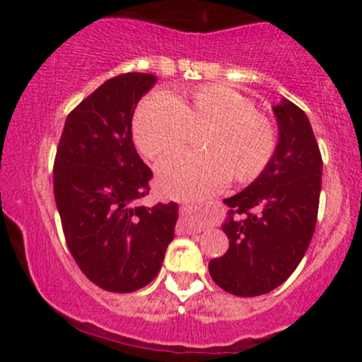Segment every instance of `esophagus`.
Returning <instances> with one entry per match:
<instances>
[{
  "label": "esophagus",
  "instance_id": "1",
  "mask_svg": "<svg viewBox=\"0 0 362 362\" xmlns=\"http://www.w3.org/2000/svg\"><path fill=\"white\" fill-rule=\"evenodd\" d=\"M182 213L184 214H192L195 213V207L194 206H182ZM184 230L187 231V233H199L201 231V226H192V224H185Z\"/></svg>",
  "mask_w": 362,
  "mask_h": 362
}]
</instances>
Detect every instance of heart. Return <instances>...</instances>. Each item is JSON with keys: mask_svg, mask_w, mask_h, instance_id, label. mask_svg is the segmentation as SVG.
Wrapping results in <instances>:
<instances>
[{"mask_svg": "<svg viewBox=\"0 0 362 362\" xmlns=\"http://www.w3.org/2000/svg\"><path fill=\"white\" fill-rule=\"evenodd\" d=\"M202 151H184L158 167V184L173 197L197 199L219 190L228 178L238 184L255 180L271 163L277 131L253 103L223 85H201L170 97L149 95L132 120L136 146L149 160L175 151L190 129Z\"/></svg>", "mask_w": 362, "mask_h": 362, "instance_id": "1", "label": "heart"}]
</instances>
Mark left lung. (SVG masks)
Masks as SVG:
<instances>
[{"mask_svg": "<svg viewBox=\"0 0 362 362\" xmlns=\"http://www.w3.org/2000/svg\"><path fill=\"white\" fill-rule=\"evenodd\" d=\"M279 141L271 163L247 189L224 199L223 231L230 248L209 262L219 288L235 296H260L298 267L317 226L322 155L306 114L282 98L272 107Z\"/></svg>", "mask_w": 362, "mask_h": 362, "instance_id": "1", "label": "left lung"}]
</instances>
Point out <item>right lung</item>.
Masks as SVG:
<instances>
[{
	"instance_id": "1",
	"label": "right lung",
	"mask_w": 362,
	"mask_h": 362,
	"mask_svg": "<svg viewBox=\"0 0 362 362\" xmlns=\"http://www.w3.org/2000/svg\"><path fill=\"white\" fill-rule=\"evenodd\" d=\"M156 76L110 78L71 110L54 160V199L74 262L98 288L132 293L160 272L175 202L141 206L153 172L132 143V115Z\"/></svg>"
}]
</instances>
